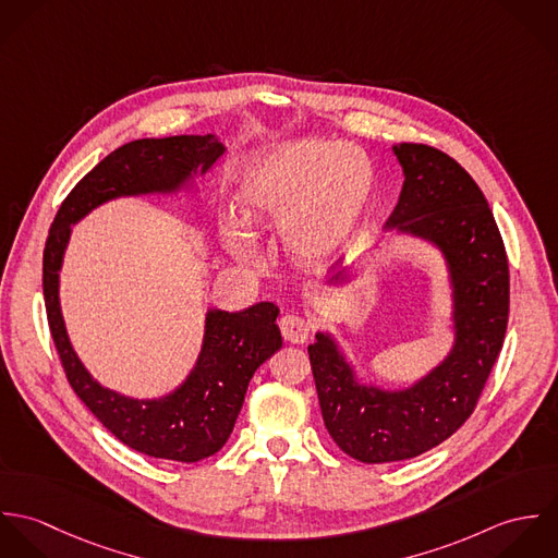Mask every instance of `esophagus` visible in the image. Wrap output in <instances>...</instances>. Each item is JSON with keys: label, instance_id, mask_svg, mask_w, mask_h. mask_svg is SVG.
<instances>
[{"label": "esophagus", "instance_id": "1", "mask_svg": "<svg viewBox=\"0 0 558 558\" xmlns=\"http://www.w3.org/2000/svg\"><path fill=\"white\" fill-rule=\"evenodd\" d=\"M279 328H281V335L286 341L290 343H305L312 335V326L310 322L296 314H286L281 322H279Z\"/></svg>", "mask_w": 558, "mask_h": 558}]
</instances>
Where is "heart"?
<instances>
[{
  "label": "heart",
  "mask_w": 558,
  "mask_h": 558,
  "mask_svg": "<svg viewBox=\"0 0 558 558\" xmlns=\"http://www.w3.org/2000/svg\"><path fill=\"white\" fill-rule=\"evenodd\" d=\"M374 193L367 157L348 144L301 140L251 160L236 182L238 219L221 226L228 251L255 264L250 230H279L288 255L305 266L332 259L365 221Z\"/></svg>",
  "instance_id": "heart-1"
}]
</instances>
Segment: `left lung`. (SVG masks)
<instances>
[{"label": "left lung", "mask_w": 558, "mask_h": 558, "mask_svg": "<svg viewBox=\"0 0 558 558\" xmlns=\"http://www.w3.org/2000/svg\"><path fill=\"white\" fill-rule=\"evenodd\" d=\"M403 169L387 230L427 240L445 255L453 290L451 352L414 385L387 391L356 380L328 332H318L310 361L322 418L350 458L387 464L416 458L473 414L500 354L509 318V264L494 215L471 173L425 144L393 146ZM345 268L330 281H345Z\"/></svg>", "instance_id": "left-lung-1"}]
</instances>
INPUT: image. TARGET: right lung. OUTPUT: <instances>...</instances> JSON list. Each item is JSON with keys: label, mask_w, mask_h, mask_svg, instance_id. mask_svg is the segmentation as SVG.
<instances>
[{"label": "right lung", "mask_w": 558, "mask_h": 558, "mask_svg": "<svg viewBox=\"0 0 558 558\" xmlns=\"http://www.w3.org/2000/svg\"><path fill=\"white\" fill-rule=\"evenodd\" d=\"M226 146L215 135L137 140L87 171L60 206L43 255V290L53 343L73 391L126 447L150 458L199 462L230 438L248 380L281 348L279 307L257 303L242 312L208 310L202 352L186 380L159 399L120 396L98 385L71 345L60 310V270L75 226L96 206L129 195L175 193L206 173Z\"/></svg>", "instance_id": "obj_1"}]
</instances>
